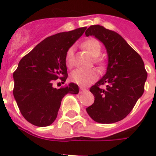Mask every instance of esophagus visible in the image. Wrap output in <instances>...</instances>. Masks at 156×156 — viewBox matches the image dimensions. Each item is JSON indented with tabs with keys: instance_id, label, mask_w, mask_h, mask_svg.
<instances>
[{
	"instance_id": "34e87169",
	"label": "esophagus",
	"mask_w": 156,
	"mask_h": 156,
	"mask_svg": "<svg viewBox=\"0 0 156 156\" xmlns=\"http://www.w3.org/2000/svg\"><path fill=\"white\" fill-rule=\"evenodd\" d=\"M86 90V88L83 87H80V90L81 92L83 91V90Z\"/></svg>"
}]
</instances>
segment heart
Masks as SVG:
<instances>
[{
	"instance_id": "b5f03b06",
	"label": "heart",
	"mask_w": 156,
	"mask_h": 156,
	"mask_svg": "<svg viewBox=\"0 0 156 156\" xmlns=\"http://www.w3.org/2000/svg\"><path fill=\"white\" fill-rule=\"evenodd\" d=\"M83 48L86 49L90 55L93 57V61L95 65L99 68H103L105 66V59L100 57L102 47L101 43L94 38L88 39L82 44ZM74 47L69 48L66 53V63L67 66L70 67L73 64ZM98 79V73L94 69H76L70 74V80L73 83L80 86H86L94 82Z\"/></svg>"
}]
</instances>
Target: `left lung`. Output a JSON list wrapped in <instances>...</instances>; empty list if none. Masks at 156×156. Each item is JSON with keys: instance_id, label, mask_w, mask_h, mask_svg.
Returning a JSON list of instances; mask_svg holds the SVG:
<instances>
[{"instance_id": "1", "label": "left lung", "mask_w": 156, "mask_h": 156, "mask_svg": "<svg viewBox=\"0 0 156 156\" xmlns=\"http://www.w3.org/2000/svg\"><path fill=\"white\" fill-rule=\"evenodd\" d=\"M103 43L107 49V73L90 87L94 104L86 108L88 115L100 123L122 120L131 112L143 94L148 73L142 58L119 34L102 26L93 25L85 32ZM105 86V88L100 87Z\"/></svg>"}]
</instances>
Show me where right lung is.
I'll use <instances>...</instances> for the list:
<instances>
[{"mask_svg":"<svg viewBox=\"0 0 156 156\" xmlns=\"http://www.w3.org/2000/svg\"><path fill=\"white\" fill-rule=\"evenodd\" d=\"M86 29L81 27L47 37L20 60L13 73L14 97L23 116L33 125L51 124L65 95L79 93L78 85L74 83L59 89L54 87L53 83L58 79L66 82V53Z\"/></svg>","mask_w":156,"mask_h":156,"instance_id":"obj_1","label":"right lung"}]
</instances>
